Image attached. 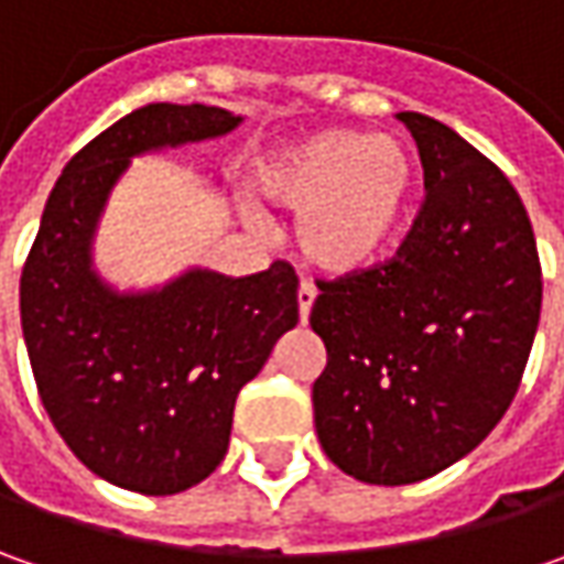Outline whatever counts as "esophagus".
I'll return each instance as SVG.
<instances>
[{
    "label": "esophagus",
    "instance_id": "obj_1",
    "mask_svg": "<svg viewBox=\"0 0 564 564\" xmlns=\"http://www.w3.org/2000/svg\"><path fill=\"white\" fill-rule=\"evenodd\" d=\"M314 301H316L314 285H311V282H301V289H297V314H301V323H307Z\"/></svg>",
    "mask_w": 564,
    "mask_h": 564
}]
</instances>
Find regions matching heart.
<instances>
[{
	"mask_svg": "<svg viewBox=\"0 0 564 564\" xmlns=\"http://www.w3.org/2000/svg\"><path fill=\"white\" fill-rule=\"evenodd\" d=\"M417 185V160L395 138L329 128L270 153L253 187L297 216V248L316 270H367L399 235Z\"/></svg>",
	"mask_w": 564,
	"mask_h": 564,
	"instance_id": "heart-1",
	"label": "heart"
}]
</instances>
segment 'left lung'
Wrapping results in <instances>:
<instances>
[{"mask_svg":"<svg viewBox=\"0 0 564 564\" xmlns=\"http://www.w3.org/2000/svg\"><path fill=\"white\" fill-rule=\"evenodd\" d=\"M423 204L395 257L316 282L326 345L316 436L348 477L404 487L440 474L502 421L531 358L543 272L502 169L443 121L399 112Z\"/></svg>","mask_w":564,"mask_h":564,"instance_id":"8db88e82","label":"left lung"}]
</instances>
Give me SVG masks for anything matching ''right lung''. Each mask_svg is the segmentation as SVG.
Returning a JSON list of instances; mask_svg holds the SVG:
<instances>
[{
    "mask_svg": "<svg viewBox=\"0 0 564 564\" xmlns=\"http://www.w3.org/2000/svg\"><path fill=\"white\" fill-rule=\"evenodd\" d=\"M241 116L204 102H150L68 160L21 272V329L40 401L97 477L143 496L206 480L226 458L241 386L297 323V275L231 279L187 270L156 292L121 294L90 245L131 156L223 138Z\"/></svg>",
    "mask_w": 564,
    "mask_h": 564,
    "instance_id": "1",
    "label": "right lung"
}]
</instances>
